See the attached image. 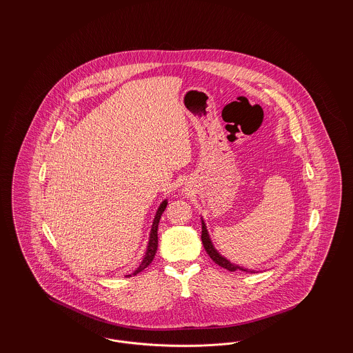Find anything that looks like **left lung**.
<instances>
[{
  "label": "left lung",
  "mask_w": 353,
  "mask_h": 353,
  "mask_svg": "<svg viewBox=\"0 0 353 353\" xmlns=\"http://www.w3.org/2000/svg\"><path fill=\"white\" fill-rule=\"evenodd\" d=\"M201 222L202 245H203V248H205L206 252L209 254V256L213 259V262H216L219 266L223 268V269L229 270V271H238V270H241V271H245V272H255L254 270H248L243 269V268H239L238 265H234V263H232L230 261H228L226 258H223V256H222V255H221V254L214 249V246H213V243H212V241H210L209 233H208V229H206V226H205V222H203V219H202Z\"/></svg>",
  "instance_id": "obj_1"
}]
</instances>
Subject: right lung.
Segmentation results:
<instances>
[{
    "instance_id": "1",
    "label": "right lung",
    "mask_w": 353,
    "mask_h": 353,
    "mask_svg": "<svg viewBox=\"0 0 353 353\" xmlns=\"http://www.w3.org/2000/svg\"><path fill=\"white\" fill-rule=\"evenodd\" d=\"M167 205H168V201H167V200H164V201L160 203V206H159V209H157V212H156V216H154L153 223H152L151 234H150V241H148L147 252H145V255H144V258H143L141 263L139 265V268L134 270L132 274L125 275V276L136 275V274H139L140 271L147 269V268L151 265V262L153 261L154 255H156V252H157V243H159V241H157V228H159V222H160L161 214L164 213V210H165Z\"/></svg>"
}]
</instances>
